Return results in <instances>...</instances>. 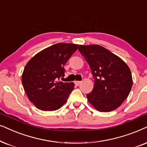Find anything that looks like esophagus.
I'll return each mask as SVG.
<instances>
[{
	"mask_svg": "<svg viewBox=\"0 0 147 147\" xmlns=\"http://www.w3.org/2000/svg\"><path fill=\"white\" fill-rule=\"evenodd\" d=\"M75 85H77V86H79L80 84L81 83V81H75Z\"/></svg>",
	"mask_w": 147,
	"mask_h": 147,
	"instance_id": "34e87169",
	"label": "esophagus"
}]
</instances>
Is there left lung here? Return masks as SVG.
<instances>
[{
  "label": "left lung",
  "instance_id": "8db88e82",
  "mask_svg": "<svg viewBox=\"0 0 147 147\" xmlns=\"http://www.w3.org/2000/svg\"><path fill=\"white\" fill-rule=\"evenodd\" d=\"M79 50L91 68L94 87L89 102L101 112L116 109L126 100L132 86L130 68L124 60L96 44L79 45Z\"/></svg>",
  "mask_w": 147,
  "mask_h": 147
}]
</instances>
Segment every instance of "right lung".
Masks as SVG:
<instances>
[{"instance_id": "1", "label": "right lung", "mask_w": 147, "mask_h": 147, "mask_svg": "<svg viewBox=\"0 0 147 147\" xmlns=\"http://www.w3.org/2000/svg\"><path fill=\"white\" fill-rule=\"evenodd\" d=\"M78 44L58 43L40 51L25 65L21 81L29 100L42 111H55L66 101L74 83L57 81L64 77V66Z\"/></svg>"}]
</instances>
